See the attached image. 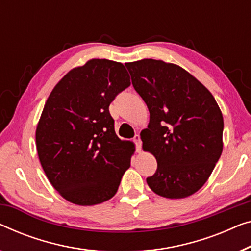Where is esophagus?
<instances>
[{
	"label": "esophagus",
	"mask_w": 251,
	"mask_h": 251,
	"mask_svg": "<svg viewBox=\"0 0 251 251\" xmlns=\"http://www.w3.org/2000/svg\"><path fill=\"white\" fill-rule=\"evenodd\" d=\"M133 141L134 144H136V150L137 151L139 152L141 151V140H140V136L139 134H136V136L133 137Z\"/></svg>",
	"instance_id": "1"
}]
</instances>
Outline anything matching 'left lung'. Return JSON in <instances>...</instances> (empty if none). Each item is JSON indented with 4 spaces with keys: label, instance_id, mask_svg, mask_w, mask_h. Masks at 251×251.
Listing matches in <instances>:
<instances>
[{
    "label": "left lung",
    "instance_id": "obj_1",
    "mask_svg": "<svg viewBox=\"0 0 251 251\" xmlns=\"http://www.w3.org/2000/svg\"><path fill=\"white\" fill-rule=\"evenodd\" d=\"M150 110L143 148L157 170L148 186L162 197L186 198L208 180L223 151V115L215 99L179 65L144 59L126 64Z\"/></svg>",
    "mask_w": 251,
    "mask_h": 251
}]
</instances>
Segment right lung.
<instances>
[{"label":"right lung","instance_id":"1","mask_svg":"<svg viewBox=\"0 0 251 251\" xmlns=\"http://www.w3.org/2000/svg\"><path fill=\"white\" fill-rule=\"evenodd\" d=\"M129 86L122 63L93 59L69 71L46 100L36 129L38 157L52 186L72 204L111 199L130 168L134 146L117 136L108 111Z\"/></svg>","mask_w":251,"mask_h":251}]
</instances>
